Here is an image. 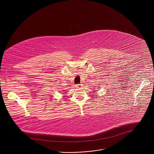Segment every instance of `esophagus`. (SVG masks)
Returning a JSON list of instances; mask_svg holds the SVG:
<instances>
[{
    "label": "esophagus",
    "mask_w": 154,
    "mask_h": 154,
    "mask_svg": "<svg viewBox=\"0 0 154 154\" xmlns=\"http://www.w3.org/2000/svg\"><path fill=\"white\" fill-rule=\"evenodd\" d=\"M82 84H79V85H76V87L77 88H82Z\"/></svg>",
    "instance_id": "34e87169"
}]
</instances>
